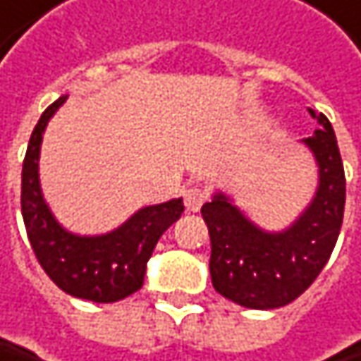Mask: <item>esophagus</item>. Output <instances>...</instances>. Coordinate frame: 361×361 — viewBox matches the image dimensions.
Segmentation results:
<instances>
[{"mask_svg":"<svg viewBox=\"0 0 361 361\" xmlns=\"http://www.w3.org/2000/svg\"><path fill=\"white\" fill-rule=\"evenodd\" d=\"M207 198H209V194L200 185H190V188L183 190V204H185V209L190 213H198L200 207L207 202Z\"/></svg>","mask_w":361,"mask_h":361,"instance_id":"1","label":"esophagus"}]
</instances>
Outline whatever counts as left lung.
<instances>
[{"label":"left lung","mask_w":361,"mask_h":361,"mask_svg":"<svg viewBox=\"0 0 361 361\" xmlns=\"http://www.w3.org/2000/svg\"><path fill=\"white\" fill-rule=\"evenodd\" d=\"M308 111L322 126L304 140L318 161L320 183L287 231H260L223 194L200 211L211 235L213 287L244 308L271 310L300 298L329 262L341 231L345 171L335 130L324 115Z\"/></svg>","instance_id":"obj_1"}]
</instances>
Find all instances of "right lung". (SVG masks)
<instances>
[{
  "label": "right lung",
  "mask_w": 361,
  "mask_h": 361,
  "mask_svg": "<svg viewBox=\"0 0 361 361\" xmlns=\"http://www.w3.org/2000/svg\"><path fill=\"white\" fill-rule=\"evenodd\" d=\"M66 97L43 111L22 163V219L32 252L49 279L66 293L99 304L119 302L145 283L147 262L159 238L183 213V200L140 209L119 229L99 238L68 233L49 213L39 185V152L45 126Z\"/></svg>",
  "instance_id": "add662e5"
}]
</instances>
